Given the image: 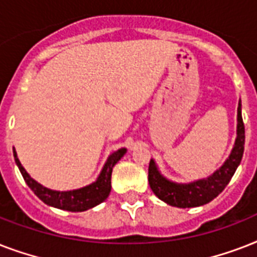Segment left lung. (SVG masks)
<instances>
[{
  "mask_svg": "<svg viewBox=\"0 0 257 257\" xmlns=\"http://www.w3.org/2000/svg\"><path fill=\"white\" fill-rule=\"evenodd\" d=\"M245 131H244L241 104L237 106V137L231 155L213 175L207 179L197 180L189 184H177L169 181L161 175L155 161L151 160L148 169V181L153 193L164 203L177 208L200 207L209 203L224 191L232 176L235 175L240 161L243 159Z\"/></svg>",
  "mask_w": 257,
  "mask_h": 257,
  "instance_id": "left-lung-1",
  "label": "left lung"
}]
</instances>
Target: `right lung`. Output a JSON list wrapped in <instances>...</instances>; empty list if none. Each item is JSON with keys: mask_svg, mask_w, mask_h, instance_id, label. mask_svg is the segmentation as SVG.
<instances>
[{"mask_svg": "<svg viewBox=\"0 0 257 257\" xmlns=\"http://www.w3.org/2000/svg\"><path fill=\"white\" fill-rule=\"evenodd\" d=\"M125 153H126V149L125 148H121L116 151V152H113L108 157L104 168H102L100 176L97 177L94 183L89 184V185L84 188H80V189H74V191L60 192L52 191L49 188L42 187L41 184H38L36 180L32 179L29 173L21 165V163L18 160L17 153H16L13 148L16 164H17L18 169L21 172L25 183L28 184V187L34 192V195L37 196L40 200H42L45 204L50 205V207L70 212H84L86 209L96 207V205H98V204L106 200V197L110 193V188H112V185H110V177H112L113 167L117 164V161L120 160Z\"/></svg>", "mask_w": 257, "mask_h": 257, "instance_id": "add662e5", "label": "right lung"}]
</instances>
